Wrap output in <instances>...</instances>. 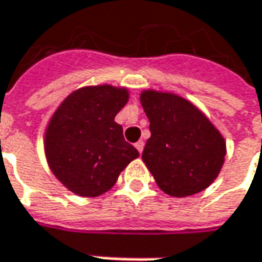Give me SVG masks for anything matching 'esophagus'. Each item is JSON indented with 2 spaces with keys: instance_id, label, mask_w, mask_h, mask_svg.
<instances>
[{
  "instance_id": "obj_1",
  "label": "esophagus",
  "mask_w": 262,
  "mask_h": 262,
  "mask_svg": "<svg viewBox=\"0 0 262 262\" xmlns=\"http://www.w3.org/2000/svg\"><path fill=\"white\" fill-rule=\"evenodd\" d=\"M135 148H137V150H138L140 152H143L144 141H141V140H140V141H137V143H135Z\"/></svg>"
}]
</instances>
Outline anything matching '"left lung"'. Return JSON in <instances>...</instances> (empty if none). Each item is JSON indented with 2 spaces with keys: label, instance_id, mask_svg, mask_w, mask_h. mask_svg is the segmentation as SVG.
Instances as JSON below:
<instances>
[{
  "label": "left lung",
  "instance_id": "left-lung-1",
  "mask_svg": "<svg viewBox=\"0 0 262 262\" xmlns=\"http://www.w3.org/2000/svg\"><path fill=\"white\" fill-rule=\"evenodd\" d=\"M141 105L151 133L143 161L160 189L174 198L205 190L224 164L222 135L201 111L177 95L147 91Z\"/></svg>",
  "mask_w": 262,
  "mask_h": 262
}]
</instances>
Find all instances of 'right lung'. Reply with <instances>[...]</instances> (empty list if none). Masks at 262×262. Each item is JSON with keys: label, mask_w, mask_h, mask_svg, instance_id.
I'll return each instance as SVG.
<instances>
[{"label": "right lung", "mask_w": 262, "mask_h": 262, "mask_svg": "<svg viewBox=\"0 0 262 262\" xmlns=\"http://www.w3.org/2000/svg\"><path fill=\"white\" fill-rule=\"evenodd\" d=\"M125 89L89 86L70 94L46 131V157L53 174L85 198L108 192L140 154L114 118L127 103Z\"/></svg>", "instance_id": "obj_1"}]
</instances>
